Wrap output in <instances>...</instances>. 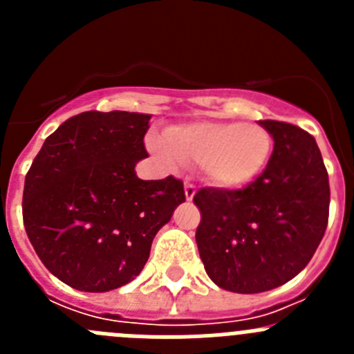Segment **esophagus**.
<instances>
[{
    "label": "esophagus",
    "mask_w": 354,
    "mask_h": 354,
    "mask_svg": "<svg viewBox=\"0 0 354 354\" xmlns=\"http://www.w3.org/2000/svg\"><path fill=\"white\" fill-rule=\"evenodd\" d=\"M184 193H186V200H193L196 193V186L193 183H186L184 184Z\"/></svg>",
    "instance_id": "esophagus-1"
}]
</instances>
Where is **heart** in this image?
<instances>
[{
	"label": "heart",
	"instance_id": "1",
	"mask_svg": "<svg viewBox=\"0 0 354 354\" xmlns=\"http://www.w3.org/2000/svg\"><path fill=\"white\" fill-rule=\"evenodd\" d=\"M150 147L170 167L198 161L209 183L232 189L264 170L271 136L264 127L243 122H195L170 127L167 140L152 138Z\"/></svg>",
	"mask_w": 354,
	"mask_h": 354
}]
</instances>
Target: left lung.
<instances>
[{
  "mask_svg": "<svg viewBox=\"0 0 354 354\" xmlns=\"http://www.w3.org/2000/svg\"><path fill=\"white\" fill-rule=\"evenodd\" d=\"M259 124L274 142L266 170L241 189L202 187L193 196L205 273L230 292H264L292 280L328 225L330 183L314 136L287 122Z\"/></svg>",
  "mask_w": 354,
  "mask_h": 354,
  "instance_id": "8db88e82",
  "label": "left lung"
}]
</instances>
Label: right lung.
<instances>
[{"label":"right lung","mask_w":354,"mask_h":354,"mask_svg":"<svg viewBox=\"0 0 354 354\" xmlns=\"http://www.w3.org/2000/svg\"><path fill=\"white\" fill-rule=\"evenodd\" d=\"M150 115L84 111L65 120L31 162L23 220L42 264L84 292L138 277L152 239L186 200L183 180H142Z\"/></svg>","instance_id":"right-lung-1"}]
</instances>
